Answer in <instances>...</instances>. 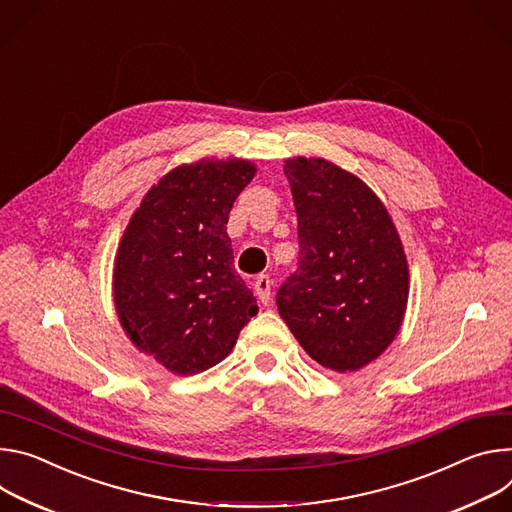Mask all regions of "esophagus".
Masks as SVG:
<instances>
[{"label":"esophagus","mask_w":512,"mask_h":512,"mask_svg":"<svg viewBox=\"0 0 512 512\" xmlns=\"http://www.w3.org/2000/svg\"><path fill=\"white\" fill-rule=\"evenodd\" d=\"M254 291H256V297L260 299L262 305H268L270 303V291H272V280L270 276L266 274H260L256 280H254Z\"/></svg>","instance_id":"esophagus-1"}]
</instances>
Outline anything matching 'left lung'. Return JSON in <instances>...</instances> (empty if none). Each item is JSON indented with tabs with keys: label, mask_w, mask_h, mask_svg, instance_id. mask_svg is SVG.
Wrapping results in <instances>:
<instances>
[{
	"label": "left lung",
	"mask_w": 512,
	"mask_h": 512,
	"mask_svg": "<svg viewBox=\"0 0 512 512\" xmlns=\"http://www.w3.org/2000/svg\"><path fill=\"white\" fill-rule=\"evenodd\" d=\"M297 219L299 268L276 293L303 350L323 368L356 372L401 329L409 266L396 227L374 191L325 158L285 164Z\"/></svg>",
	"instance_id": "1"
}]
</instances>
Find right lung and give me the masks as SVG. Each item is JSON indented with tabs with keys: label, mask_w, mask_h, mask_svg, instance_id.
Masks as SVG:
<instances>
[{
	"label": "right lung",
	"mask_w": 512,
	"mask_h": 512,
	"mask_svg": "<svg viewBox=\"0 0 512 512\" xmlns=\"http://www.w3.org/2000/svg\"><path fill=\"white\" fill-rule=\"evenodd\" d=\"M254 175L256 166L238 158L177 166L144 195L122 236L113 268L120 323L173 374L219 364L258 313L225 227Z\"/></svg>",
	"instance_id": "1"
}]
</instances>
